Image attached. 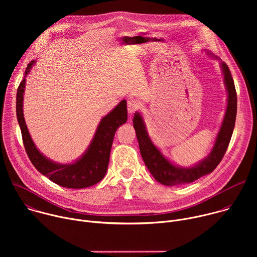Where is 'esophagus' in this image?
<instances>
[{
    "label": "esophagus",
    "mask_w": 257,
    "mask_h": 257,
    "mask_svg": "<svg viewBox=\"0 0 257 257\" xmlns=\"http://www.w3.org/2000/svg\"><path fill=\"white\" fill-rule=\"evenodd\" d=\"M138 103H137V101H135L134 99H129L128 100V102H127V108H128V113L129 114H133L136 109L138 108Z\"/></svg>",
    "instance_id": "obj_1"
}]
</instances>
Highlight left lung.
I'll list each match as a JSON object with an SVG mask.
<instances>
[{
	"label": "left lung",
	"instance_id": "8db88e82",
	"mask_svg": "<svg viewBox=\"0 0 257 257\" xmlns=\"http://www.w3.org/2000/svg\"><path fill=\"white\" fill-rule=\"evenodd\" d=\"M205 52L211 58L221 61V59L213 56L208 51L205 50ZM219 64H221L224 82L228 94L227 109L222 125L219 127L218 133L215 137L213 148L211 149L209 155L199 163L189 168L179 167L171 163L153 143L148 131H146V126L141 114L139 112L134 114L133 127L136 132L143 162L154 178L158 182L162 183L163 185L174 186L188 184V183L194 182L202 176L210 174L217 167L219 162L222 161L228 149L237 115V93L229 67L222 61Z\"/></svg>",
	"mask_w": 257,
	"mask_h": 257
}]
</instances>
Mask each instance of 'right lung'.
<instances>
[{"label": "right lung", "instance_id": "1", "mask_svg": "<svg viewBox=\"0 0 257 257\" xmlns=\"http://www.w3.org/2000/svg\"><path fill=\"white\" fill-rule=\"evenodd\" d=\"M35 62L33 60L28 64L16 95V115L26 154L36 170L62 187L81 189L93 186L102 180L106 173L117 129L127 122V102L125 99L121 100L114 109L100 120L90 144L78 160L71 164L56 163L45 157L36 148L23 116L26 76Z\"/></svg>", "mask_w": 257, "mask_h": 257}]
</instances>
